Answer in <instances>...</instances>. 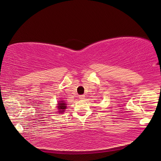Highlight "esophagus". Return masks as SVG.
<instances>
[{
	"instance_id": "esophagus-1",
	"label": "esophagus",
	"mask_w": 161,
	"mask_h": 161,
	"mask_svg": "<svg viewBox=\"0 0 161 161\" xmlns=\"http://www.w3.org/2000/svg\"><path fill=\"white\" fill-rule=\"evenodd\" d=\"M79 98L80 99H84L85 98V95H80L79 96Z\"/></svg>"
}]
</instances>
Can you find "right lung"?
<instances>
[{"mask_svg":"<svg viewBox=\"0 0 161 161\" xmlns=\"http://www.w3.org/2000/svg\"><path fill=\"white\" fill-rule=\"evenodd\" d=\"M66 105L67 104H65V103L63 101L59 102L58 105V110H59L58 112L59 113L62 114V113L64 112V111H65V109L67 108Z\"/></svg>","mask_w":161,"mask_h":161,"instance_id":"right-lung-1","label":"right lung"}]
</instances>
